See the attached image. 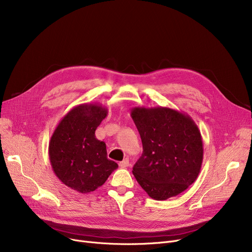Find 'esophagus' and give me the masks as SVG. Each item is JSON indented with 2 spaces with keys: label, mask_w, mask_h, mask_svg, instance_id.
<instances>
[{
  "label": "esophagus",
  "mask_w": 252,
  "mask_h": 252,
  "mask_svg": "<svg viewBox=\"0 0 252 252\" xmlns=\"http://www.w3.org/2000/svg\"><path fill=\"white\" fill-rule=\"evenodd\" d=\"M128 164H129V160H128V158H126V159H124L123 161L119 162V166L123 167V168H125V167L128 166Z\"/></svg>",
  "instance_id": "esophagus-1"
}]
</instances>
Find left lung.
I'll use <instances>...</instances> for the list:
<instances>
[{
    "label": "left lung",
    "mask_w": 252,
    "mask_h": 252,
    "mask_svg": "<svg viewBox=\"0 0 252 252\" xmlns=\"http://www.w3.org/2000/svg\"><path fill=\"white\" fill-rule=\"evenodd\" d=\"M130 116L139 130L143 153L133 174L151 198L166 200L184 192L200 173L203 142L193 119L167 107H135Z\"/></svg>",
    "instance_id": "obj_1"
}]
</instances>
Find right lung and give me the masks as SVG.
I'll use <instances>...</instances> for the list:
<instances>
[{
    "label": "right lung",
    "instance_id": "add662e5",
    "mask_svg": "<svg viewBox=\"0 0 252 252\" xmlns=\"http://www.w3.org/2000/svg\"><path fill=\"white\" fill-rule=\"evenodd\" d=\"M108 110L98 103L75 106L58 124L49 143L53 170L66 186L90 193L108 179L117 163L108 159L106 144L95 131Z\"/></svg>",
    "mask_w": 252,
    "mask_h": 252
}]
</instances>
